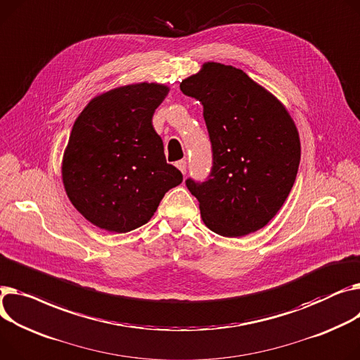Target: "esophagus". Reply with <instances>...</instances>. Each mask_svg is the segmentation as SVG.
Here are the masks:
<instances>
[{"label": "esophagus", "instance_id": "obj_1", "mask_svg": "<svg viewBox=\"0 0 360 360\" xmlns=\"http://www.w3.org/2000/svg\"><path fill=\"white\" fill-rule=\"evenodd\" d=\"M175 165H176V167H178V169H179L184 175L186 174V162H185V160H179V162H176Z\"/></svg>", "mask_w": 360, "mask_h": 360}]
</instances>
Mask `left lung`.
Masks as SVG:
<instances>
[{"label": "left lung", "instance_id": "obj_1", "mask_svg": "<svg viewBox=\"0 0 360 360\" xmlns=\"http://www.w3.org/2000/svg\"><path fill=\"white\" fill-rule=\"evenodd\" d=\"M204 107L212 148L205 182L186 179L204 224L224 237L265 227L288 198L301 143L288 110L242 69L205 62L181 82Z\"/></svg>", "mask_w": 360, "mask_h": 360}]
</instances>
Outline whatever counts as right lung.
<instances>
[{
	"label": "right lung",
	"instance_id": "1",
	"mask_svg": "<svg viewBox=\"0 0 360 360\" xmlns=\"http://www.w3.org/2000/svg\"><path fill=\"white\" fill-rule=\"evenodd\" d=\"M167 92L158 82L117 86L94 97L75 120L62 181L72 205L94 226L127 233L146 224L163 195L182 182L152 124Z\"/></svg>",
	"mask_w": 360,
	"mask_h": 360
}]
</instances>
